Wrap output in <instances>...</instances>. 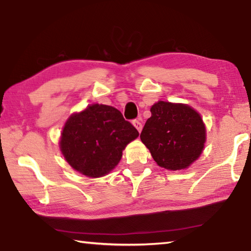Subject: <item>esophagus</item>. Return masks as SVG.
<instances>
[{"mask_svg": "<svg viewBox=\"0 0 251 251\" xmlns=\"http://www.w3.org/2000/svg\"><path fill=\"white\" fill-rule=\"evenodd\" d=\"M132 124H134V126L136 127L137 130H138L139 132L141 131V129H142V124H141V122H140V121H138V120H135L134 122H132Z\"/></svg>", "mask_w": 251, "mask_h": 251, "instance_id": "esophagus-1", "label": "esophagus"}]
</instances>
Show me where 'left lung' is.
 I'll return each instance as SVG.
<instances>
[{
	"instance_id": "8db88e82",
	"label": "left lung",
	"mask_w": 251,
	"mask_h": 251,
	"mask_svg": "<svg viewBox=\"0 0 251 251\" xmlns=\"http://www.w3.org/2000/svg\"><path fill=\"white\" fill-rule=\"evenodd\" d=\"M140 139L161 168L186 169L199 158L205 141L200 115L186 104L159 101L151 107Z\"/></svg>"
}]
</instances>
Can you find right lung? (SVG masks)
I'll use <instances>...</instances> for the list:
<instances>
[{"label": "right lung", "instance_id": "right-lung-1", "mask_svg": "<svg viewBox=\"0 0 251 251\" xmlns=\"http://www.w3.org/2000/svg\"><path fill=\"white\" fill-rule=\"evenodd\" d=\"M138 136V130L115 107L92 104L67 120L60 147L74 170L100 177L115 168L122 151Z\"/></svg>", "mask_w": 251, "mask_h": 251}]
</instances>
